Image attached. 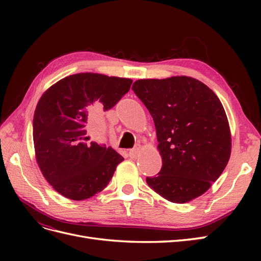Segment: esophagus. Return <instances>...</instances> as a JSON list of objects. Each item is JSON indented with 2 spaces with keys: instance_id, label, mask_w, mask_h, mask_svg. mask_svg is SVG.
<instances>
[{
  "instance_id": "34e87169",
  "label": "esophagus",
  "mask_w": 261,
  "mask_h": 261,
  "mask_svg": "<svg viewBox=\"0 0 261 261\" xmlns=\"http://www.w3.org/2000/svg\"><path fill=\"white\" fill-rule=\"evenodd\" d=\"M140 149H141L140 145H137L135 148L130 149V150H129V156H130V158H137L138 154H139V152H140Z\"/></svg>"
}]
</instances>
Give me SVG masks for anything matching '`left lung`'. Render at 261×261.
Returning a JSON list of instances; mask_svg holds the SVG:
<instances>
[{
	"label": "left lung",
	"instance_id": "obj_1",
	"mask_svg": "<svg viewBox=\"0 0 261 261\" xmlns=\"http://www.w3.org/2000/svg\"><path fill=\"white\" fill-rule=\"evenodd\" d=\"M132 89L151 114L162 168L147 184L171 202L206 193L222 174L232 138L221 101L208 86L188 76L139 80Z\"/></svg>",
	"mask_w": 261,
	"mask_h": 261
}]
</instances>
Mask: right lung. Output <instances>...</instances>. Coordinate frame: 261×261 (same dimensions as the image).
Here are the masks:
<instances>
[{"label":"right lung","mask_w":261,"mask_h":261,"mask_svg":"<svg viewBox=\"0 0 261 261\" xmlns=\"http://www.w3.org/2000/svg\"><path fill=\"white\" fill-rule=\"evenodd\" d=\"M133 81L97 73L69 75L39 99L34 115V146L44 178L62 196L85 200L103 191L124 158L111 147L88 143L90 112L113 108Z\"/></svg>","instance_id":"right-lung-1"}]
</instances>
